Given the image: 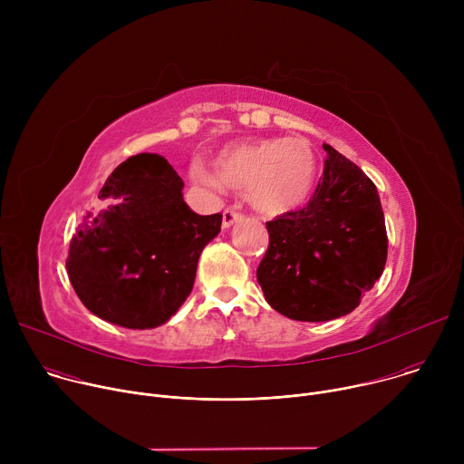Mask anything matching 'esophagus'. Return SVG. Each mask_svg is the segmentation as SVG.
<instances>
[{
  "label": "esophagus",
  "mask_w": 464,
  "mask_h": 464,
  "mask_svg": "<svg viewBox=\"0 0 464 464\" xmlns=\"http://www.w3.org/2000/svg\"><path fill=\"white\" fill-rule=\"evenodd\" d=\"M240 218H242V215H240L238 211H235V209H226L224 215H222V227H224V229H229V227H231L233 224H237Z\"/></svg>",
  "instance_id": "1"
}]
</instances>
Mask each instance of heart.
I'll return each mask as SVG.
<instances>
[{"label": "heart", "mask_w": 464, "mask_h": 464, "mask_svg": "<svg viewBox=\"0 0 464 464\" xmlns=\"http://www.w3.org/2000/svg\"><path fill=\"white\" fill-rule=\"evenodd\" d=\"M317 161L304 138H270L224 147L213 160V174L198 170L208 185L246 190L249 206L268 217L301 208L314 188Z\"/></svg>", "instance_id": "b5f03b06"}]
</instances>
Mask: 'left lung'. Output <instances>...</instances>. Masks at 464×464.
I'll list each match as a JSON object with an SVG mask.
<instances>
[{
  "instance_id": "obj_1",
  "label": "left lung",
  "mask_w": 464,
  "mask_h": 464,
  "mask_svg": "<svg viewBox=\"0 0 464 464\" xmlns=\"http://www.w3.org/2000/svg\"><path fill=\"white\" fill-rule=\"evenodd\" d=\"M306 208L266 222L256 270L268 304L295 321L351 314L385 268L387 233L374 183L330 145Z\"/></svg>"
}]
</instances>
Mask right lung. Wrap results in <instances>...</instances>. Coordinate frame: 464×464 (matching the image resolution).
<instances>
[{"mask_svg":"<svg viewBox=\"0 0 464 464\" xmlns=\"http://www.w3.org/2000/svg\"><path fill=\"white\" fill-rule=\"evenodd\" d=\"M183 179L160 154L122 161L70 244V281L97 317L124 328L167 323L192 292L198 258L220 233L222 215H196Z\"/></svg>","mask_w":464,"mask_h":464,"instance_id":"add662e5","label":"right lung"}]
</instances>
